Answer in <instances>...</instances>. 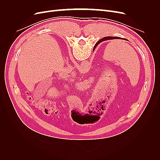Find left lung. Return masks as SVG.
<instances>
[{
    "label": "left lung",
    "instance_id": "1",
    "mask_svg": "<svg viewBox=\"0 0 160 160\" xmlns=\"http://www.w3.org/2000/svg\"><path fill=\"white\" fill-rule=\"evenodd\" d=\"M115 39H123V40H125L126 41V38H123L121 37H104L103 38H101V40H99V41H98V43H100L101 42L104 41H108V40H115Z\"/></svg>",
    "mask_w": 160,
    "mask_h": 160
}]
</instances>
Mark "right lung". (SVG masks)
<instances>
[{"instance_id":"add662e5","label":"right lung","mask_w":160,"mask_h":160,"mask_svg":"<svg viewBox=\"0 0 160 160\" xmlns=\"http://www.w3.org/2000/svg\"><path fill=\"white\" fill-rule=\"evenodd\" d=\"M98 44H99V43H97V44L95 45V47H96V46H98Z\"/></svg>"}]
</instances>
